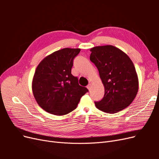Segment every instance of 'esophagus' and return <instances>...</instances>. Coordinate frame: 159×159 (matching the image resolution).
I'll list each match as a JSON object with an SVG mask.
<instances>
[{"label":"esophagus","mask_w":159,"mask_h":159,"mask_svg":"<svg viewBox=\"0 0 159 159\" xmlns=\"http://www.w3.org/2000/svg\"><path fill=\"white\" fill-rule=\"evenodd\" d=\"M87 88H88L89 90H90L91 88V84H89V85L87 86Z\"/></svg>","instance_id":"34e87169"}]
</instances>
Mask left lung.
Returning <instances> with one entry per match:
<instances>
[{
  "instance_id": "1",
  "label": "left lung",
  "mask_w": 159,
  "mask_h": 159,
  "mask_svg": "<svg viewBox=\"0 0 159 159\" xmlns=\"http://www.w3.org/2000/svg\"><path fill=\"white\" fill-rule=\"evenodd\" d=\"M90 60L97 67L105 88L103 99L95 102L98 109L115 113L128 107L138 92L139 80L129 57L113 46L91 49Z\"/></svg>"
}]
</instances>
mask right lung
Masks as SVG:
<instances>
[{
    "label": "right lung",
    "mask_w": 159,
    "mask_h": 159,
    "mask_svg": "<svg viewBox=\"0 0 159 159\" xmlns=\"http://www.w3.org/2000/svg\"><path fill=\"white\" fill-rule=\"evenodd\" d=\"M80 49L64 48L48 56L36 70L32 91L38 104L46 111L62 115L74 110L88 89L71 74L74 60Z\"/></svg>",
    "instance_id": "1"
}]
</instances>
